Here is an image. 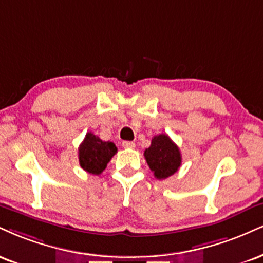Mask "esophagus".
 I'll return each mask as SVG.
<instances>
[{
	"label": "esophagus",
	"mask_w": 263,
	"mask_h": 263,
	"mask_svg": "<svg viewBox=\"0 0 263 263\" xmlns=\"http://www.w3.org/2000/svg\"><path fill=\"white\" fill-rule=\"evenodd\" d=\"M122 145H123V148H127V149H134V148L136 147L135 142H132V141L122 142Z\"/></svg>",
	"instance_id": "esophagus-1"
}]
</instances>
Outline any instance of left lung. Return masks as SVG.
<instances>
[{"label": "left lung", "mask_w": 263, "mask_h": 263, "mask_svg": "<svg viewBox=\"0 0 263 263\" xmlns=\"http://www.w3.org/2000/svg\"><path fill=\"white\" fill-rule=\"evenodd\" d=\"M144 158L158 180L174 175L181 165L179 147L164 134L154 136L151 147L144 151Z\"/></svg>", "instance_id": "1"}]
</instances>
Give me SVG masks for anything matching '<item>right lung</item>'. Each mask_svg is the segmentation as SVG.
I'll use <instances>...</instances> for the list:
<instances>
[{
    "instance_id": "right-lung-1",
    "label": "right lung",
    "mask_w": 263,
    "mask_h": 263,
    "mask_svg": "<svg viewBox=\"0 0 263 263\" xmlns=\"http://www.w3.org/2000/svg\"><path fill=\"white\" fill-rule=\"evenodd\" d=\"M116 152L118 148L112 142L101 141L98 136L88 132L78 148L80 165L87 173L99 175L105 170L107 163Z\"/></svg>"
}]
</instances>
